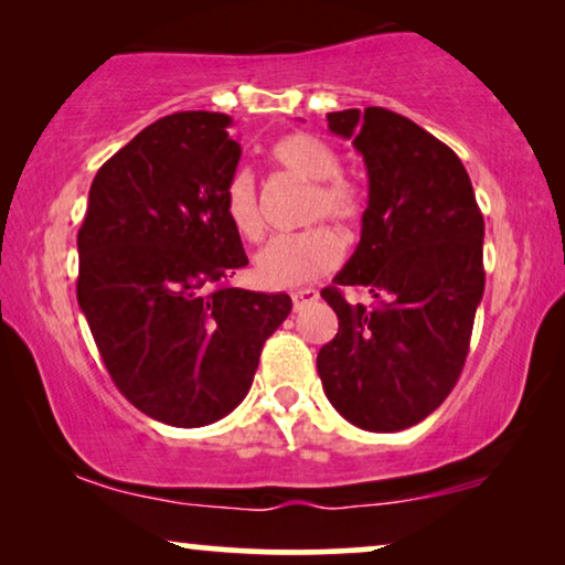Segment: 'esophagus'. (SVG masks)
Instances as JSON below:
<instances>
[{"label":"esophagus","mask_w":565,"mask_h":565,"mask_svg":"<svg viewBox=\"0 0 565 565\" xmlns=\"http://www.w3.org/2000/svg\"><path fill=\"white\" fill-rule=\"evenodd\" d=\"M316 298H319V292H316L313 288H303V290L292 292V308H296V311H300V308H306Z\"/></svg>","instance_id":"34e87169"}]
</instances>
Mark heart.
I'll return each mask as SVG.
<instances>
[{
	"label": "heart",
	"instance_id": "b5f03b06",
	"mask_svg": "<svg viewBox=\"0 0 565 565\" xmlns=\"http://www.w3.org/2000/svg\"><path fill=\"white\" fill-rule=\"evenodd\" d=\"M273 159L285 172L313 184L306 221L327 218L339 228H352L362 215V192L339 174V153L313 134L282 136L273 146ZM226 215L244 238L262 236V207L257 182L249 169H236L223 195ZM342 259V242L327 226H311L298 234L273 236L254 257L257 277L267 288H296L331 273Z\"/></svg>",
	"mask_w": 565,
	"mask_h": 565
}]
</instances>
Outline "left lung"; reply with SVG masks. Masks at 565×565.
I'll return each instance as SVG.
<instances>
[{"mask_svg":"<svg viewBox=\"0 0 565 565\" xmlns=\"http://www.w3.org/2000/svg\"><path fill=\"white\" fill-rule=\"evenodd\" d=\"M367 167L360 244L321 298L339 331L319 367L331 406L367 431H401L435 412L466 365L483 298V215L450 146L385 107L329 113ZM342 287H365L373 309Z\"/></svg>","mask_w":565,"mask_h":565,"instance_id":"1","label":"left lung"}]
</instances>
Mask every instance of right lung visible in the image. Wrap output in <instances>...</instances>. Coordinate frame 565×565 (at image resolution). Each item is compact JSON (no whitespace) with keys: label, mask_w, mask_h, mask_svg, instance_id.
Segmentation results:
<instances>
[{"label":"right lung","mask_w":565,"mask_h":565,"mask_svg":"<svg viewBox=\"0 0 565 565\" xmlns=\"http://www.w3.org/2000/svg\"><path fill=\"white\" fill-rule=\"evenodd\" d=\"M238 159L228 115H167L99 167L76 236V300L107 373L172 427L234 412L292 308L285 292L226 285L249 265L223 205Z\"/></svg>","instance_id":"right-lung-1"}]
</instances>
